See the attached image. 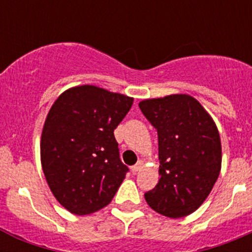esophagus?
<instances>
[{
	"label": "esophagus",
	"instance_id": "esophagus-1",
	"mask_svg": "<svg viewBox=\"0 0 252 252\" xmlns=\"http://www.w3.org/2000/svg\"><path fill=\"white\" fill-rule=\"evenodd\" d=\"M141 168H142V161H139L136 164V165H133L132 168H131V171H132L133 174H136L137 171H139Z\"/></svg>",
	"mask_w": 252,
	"mask_h": 252
}]
</instances>
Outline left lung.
Listing matches in <instances>:
<instances>
[{
  "label": "left lung",
  "instance_id": "8db88e82",
  "mask_svg": "<svg viewBox=\"0 0 252 252\" xmlns=\"http://www.w3.org/2000/svg\"><path fill=\"white\" fill-rule=\"evenodd\" d=\"M139 107L159 141L160 179L145 193L146 202L162 216L186 217L206 201L221 171L217 126L189 94L144 99Z\"/></svg>",
  "mask_w": 252,
  "mask_h": 252
}]
</instances>
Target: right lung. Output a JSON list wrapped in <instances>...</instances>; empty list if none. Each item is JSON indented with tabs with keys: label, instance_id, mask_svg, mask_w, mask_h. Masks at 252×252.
<instances>
[{
	"label": "right lung",
	"instance_id": "right-lung-1",
	"mask_svg": "<svg viewBox=\"0 0 252 252\" xmlns=\"http://www.w3.org/2000/svg\"><path fill=\"white\" fill-rule=\"evenodd\" d=\"M133 98L95 86L69 88L51 106L40 157L51 193L70 213L86 216L110 204L128 168L113 131Z\"/></svg>",
	"mask_w": 252,
	"mask_h": 252
}]
</instances>
